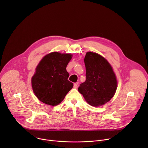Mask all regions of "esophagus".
<instances>
[{
    "mask_svg": "<svg viewBox=\"0 0 148 148\" xmlns=\"http://www.w3.org/2000/svg\"><path fill=\"white\" fill-rule=\"evenodd\" d=\"M77 87H78L77 83H74V88H77Z\"/></svg>",
    "mask_w": 148,
    "mask_h": 148,
    "instance_id": "34e87169",
    "label": "esophagus"
}]
</instances>
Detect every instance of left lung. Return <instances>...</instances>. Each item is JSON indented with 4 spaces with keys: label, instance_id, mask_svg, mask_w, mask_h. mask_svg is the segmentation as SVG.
I'll list each match as a JSON object with an SVG mask.
<instances>
[{
    "label": "left lung",
    "instance_id": "8db88e82",
    "mask_svg": "<svg viewBox=\"0 0 148 148\" xmlns=\"http://www.w3.org/2000/svg\"><path fill=\"white\" fill-rule=\"evenodd\" d=\"M84 62L86 80L80 84L78 90L92 106L103 105L115 93L117 81L115 73L107 60L97 53L87 52Z\"/></svg>",
    "mask_w": 148,
    "mask_h": 148
}]
</instances>
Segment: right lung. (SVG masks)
Returning a JSON list of instances; mask_svg holds the SVG:
<instances>
[{
	"instance_id": "1",
	"label": "right lung",
	"mask_w": 148,
	"mask_h": 148,
	"mask_svg": "<svg viewBox=\"0 0 148 148\" xmlns=\"http://www.w3.org/2000/svg\"><path fill=\"white\" fill-rule=\"evenodd\" d=\"M71 57L70 54L53 52L40 61L32 79L34 93L40 101L56 106L72 89L73 83L69 81L66 70Z\"/></svg>"
}]
</instances>
